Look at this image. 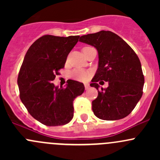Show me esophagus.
Wrapping results in <instances>:
<instances>
[{"mask_svg": "<svg viewBox=\"0 0 160 160\" xmlns=\"http://www.w3.org/2000/svg\"><path fill=\"white\" fill-rule=\"evenodd\" d=\"M84 87H85V90H88L90 88V85L88 84V83H85Z\"/></svg>", "mask_w": 160, "mask_h": 160, "instance_id": "1", "label": "esophagus"}]
</instances>
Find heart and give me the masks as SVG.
<instances>
[{"instance_id": "b5f03b06", "label": "heart", "mask_w": 160, "mask_h": 160, "mask_svg": "<svg viewBox=\"0 0 160 160\" xmlns=\"http://www.w3.org/2000/svg\"><path fill=\"white\" fill-rule=\"evenodd\" d=\"M91 71L83 69H75L70 72V77L78 81H87L91 76Z\"/></svg>"}]
</instances>
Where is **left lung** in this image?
<instances>
[{
    "label": "left lung",
    "instance_id": "left-lung-1",
    "mask_svg": "<svg viewBox=\"0 0 160 160\" xmlns=\"http://www.w3.org/2000/svg\"><path fill=\"white\" fill-rule=\"evenodd\" d=\"M80 41L94 46L98 52V68L90 86L98 90L100 80L109 83L92 101L93 114L102 120L124 118L143 93L144 75L138 56L126 42L110 31L82 35Z\"/></svg>",
    "mask_w": 160,
    "mask_h": 160
}]
</instances>
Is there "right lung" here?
<instances>
[{
    "label": "right lung",
    "mask_w": 160,
    "mask_h": 160,
    "mask_svg": "<svg viewBox=\"0 0 160 160\" xmlns=\"http://www.w3.org/2000/svg\"><path fill=\"white\" fill-rule=\"evenodd\" d=\"M79 38L40 37L27 51L19 71L21 101L34 118L47 126L69 123L73 117L74 99L84 91L83 83L76 80H67L65 88L52 83Z\"/></svg>",
    "instance_id": "add662e5"
}]
</instances>
